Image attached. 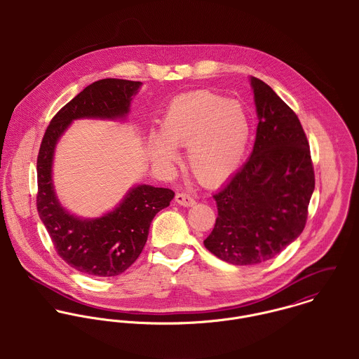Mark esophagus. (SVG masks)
<instances>
[{
	"instance_id": "34e87169",
	"label": "esophagus",
	"mask_w": 359,
	"mask_h": 359,
	"mask_svg": "<svg viewBox=\"0 0 359 359\" xmlns=\"http://www.w3.org/2000/svg\"><path fill=\"white\" fill-rule=\"evenodd\" d=\"M175 202L178 205H185V207H192V205H196V201L192 196H189V195H187L184 192L175 195Z\"/></svg>"
}]
</instances>
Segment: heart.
I'll return each mask as SVG.
<instances>
[{"instance_id": "heart-1", "label": "heart", "mask_w": 359, "mask_h": 359, "mask_svg": "<svg viewBox=\"0 0 359 359\" xmlns=\"http://www.w3.org/2000/svg\"><path fill=\"white\" fill-rule=\"evenodd\" d=\"M252 133L245 106L221 95L196 91L170 103L148 152L160 167L172 165L178 148L187 147L188 165L205 187L225 182L238 168Z\"/></svg>"}]
</instances>
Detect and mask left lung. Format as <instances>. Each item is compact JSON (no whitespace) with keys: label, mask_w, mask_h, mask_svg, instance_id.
<instances>
[{"label":"left lung","mask_w":359,"mask_h":359,"mask_svg":"<svg viewBox=\"0 0 359 359\" xmlns=\"http://www.w3.org/2000/svg\"><path fill=\"white\" fill-rule=\"evenodd\" d=\"M258 126L253 152L212 195L218 215L205 249L233 265L279 255L303 232L315 188L306 133L276 93L250 77Z\"/></svg>","instance_id":"1"}]
</instances>
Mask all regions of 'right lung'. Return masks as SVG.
<instances>
[{
	"mask_svg": "<svg viewBox=\"0 0 359 359\" xmlns=\"http://www.w3.org/2000/svg\"><path fill=\"white\" fill-rule=\"evenodd\" d=\"M141 81L103 79L86 87L52 118L37 158V210L55 250L70 266L91 276H116L140 257L154 215L170 205L174 192L140 184L128 189L113 210L83 218L66 210L56 196L52 168L55 149L74 120L124 121Z\"/></svg>",
	"mask_w": 359,
	"mask_h": 359,
	"instance_id": "add662e5",
	"label": "right lung"
}]
</instances>
